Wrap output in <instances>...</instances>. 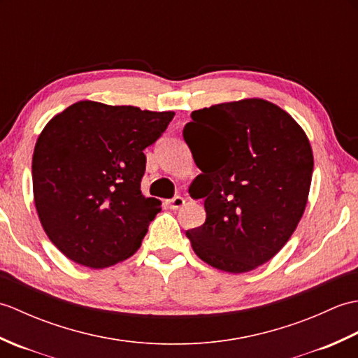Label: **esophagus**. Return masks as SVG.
<instances>
[{
    "label": "esophagus",
    "instance_id": "34e87169",
    "mask_svg": "<svg viewBox=\"0 0 358 358\" xmlns=\"http://www.w3.org/2000/svg\"><path fill=\"white\" fill-rule=\"evenodd\" d=\"M167 204H169V208L171 209H180V208H183V204H185V199L183 196H180V195H177V196H173L172 200H167Z\"/></svg>",
    "mask_w": 358,
    "mask_h": 358
}]
</instances>
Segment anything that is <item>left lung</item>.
<instances>
[{
  "label": "left lung",
  "instance_id": "8db88e82",
  "mask_svg": "<svg viewBox=\"0 0 358 358\" xmlns=\"http://www.w3.org/2000/svg\"><path fill=\"white\" fill-rule=\"evenodd\" d=\"M191 118L183 136L201 171L192 186L204 199L206 222L186 235L212 268L249 272L296 229L313 180V149L300 124L262 98L210 106Z\"/></svg>",
  "mask_w": 358,
  "mask_h": 358
}]
</instances>
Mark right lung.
Wrapping results in <instances>:
<instances>
[{
  "label": "right lung",
  "instance_id": "1",
  "mask_svg": "<svg viewBox=\"0 0 358 358\" xmlns=\"http://www.w3.org/2000/svg\"><path fill=\"white\" fill-rule=\"evenodd\" d=\"M173 112L78 101L40 134L32 158L35 208L69 260L103 269L134 255L162 201L141 192L143 150Z\"/></svg>",
  "mask_w": 358,
  "mask_h": 358
}]
</instances>
